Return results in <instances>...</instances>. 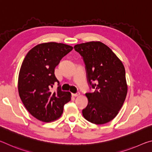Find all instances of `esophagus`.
<instances>
[{
  "label": "esophagus",
  "instance_id": "34e87169",
  "mask_svg": "<svg viewBox=\"0 0 152 152\" xmlns=\"http://www.w3.org/2000/svg\"><path fill=\"white\" fill-rule=\"evenodd\" d=\"M79 95H80V92H77V93H75V94H72V96H75V97L78 96Z\"/></svg>",
  "mask_w": 152,
  "mask_h": 152
}]
</instances>
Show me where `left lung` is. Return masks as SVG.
Returning a JSON list of instances; mask_svg holds the SVG:
<instances>
[{
  "label": "left lung",
  "instance_id": "obj_1",
  "mask_svg": "<svg viewBox=\"0 0 152 152\" xmlns=\"http://www.w3.org/2000/svg\"><path fill=\"white\" fill-rule=\"evenodd\" d=\"M83 58L88 83L95 91L86 93L88 104L82 110L89 122L102 125L112 121L119 113L127 93L125 70L115 53L101 42L74 45ZM95 81L94 84L92 82Z\"/></svg>",
  "mask_w": 152,
  "mask_h": 152
}]
</instances>
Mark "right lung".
Instances as JSON below:
<instances>
[{
	"instance_id": "right-lung-1",
	"label": "right lung",
	"mask_w": 152,
	"mask_h": 152,
	"mask_svg": "<svg viewBox=\"0 0 152 152\" xmlns=\"http://www.w3.org/2000/svg\"><path fill=\"white\" fill-rule=\"evenodd\" d=\"M73 47L61 43L48 42L29 51L20 66L18 91L24 106L33 117L43 122H51L62 115L64 105L71 100L70 92L51 88L56 82L54 72L64 56Z\"/></svg>"
}]
</instances>
